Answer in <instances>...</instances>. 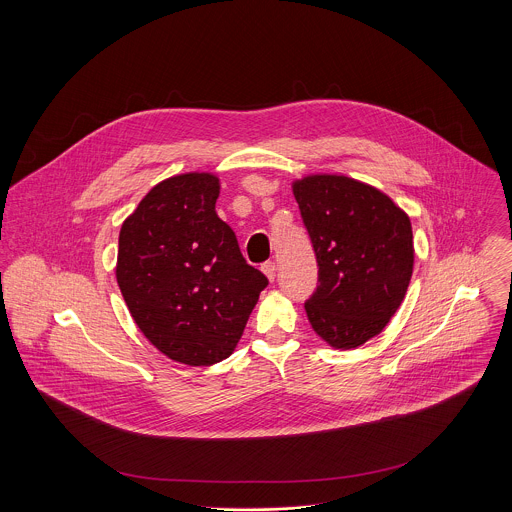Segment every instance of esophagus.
<instances>
[{
  "label": "esophagus",
  "mask_w": 512,
  "mask_h": 512,
  "mask_svg": "<svg viewBox=\"0 0 512 512\" xmlns=\"http://www.w3.org/2000/svg\"><path fill=\"white\" fill-rule=\"evenodd\" d=\"M262 272L268 276L270 282H274V278H276V262H272V260L264 262V264H262Z\"/></svg>",
  "instance_id": "34e87169"
}]
</instances>
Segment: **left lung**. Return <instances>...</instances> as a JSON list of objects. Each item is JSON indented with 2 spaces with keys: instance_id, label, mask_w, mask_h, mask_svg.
I'll return each instance as SVG.
<instances>
[{
  "instance_id": "obj_1",
  "label": "left lung",
  "mask_w": 512,
  "mask_h": 512,
  "mask_svg": "<svg viewBox=\"0 0 512 512\" xmlns=\"http://www.w3.org/2000/svg\"><path fill=\"white\" fill-rule=\"evenodd\" d=\"M293 195L317 260L307 319L331 347L357 349L386 327L406 295L410 219L378 189L343 175L305 177L293 183Z\"/></svg>"
}]
</instances>
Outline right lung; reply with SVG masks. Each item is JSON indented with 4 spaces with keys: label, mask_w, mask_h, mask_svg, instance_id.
Listing matches in <instances>:
<instances>
[{
    "label": "right lung",
    "mask_w": 512,
    "mask_h": 512,
    "mask_svg": "<svg viewBox=\"0 0 512 512\" xmlns=\"http://www.w3.org/2000/svg\"><path fill=\"white\" fill-rule=\"evenodd\" d=\"M217 199L215 175H175L155 185L120 230L124 301L147 341L183 365L230 357L268 286L219 219Z\"/></svg>",
    "instance_id": "obj_1"
}]
</instances>
